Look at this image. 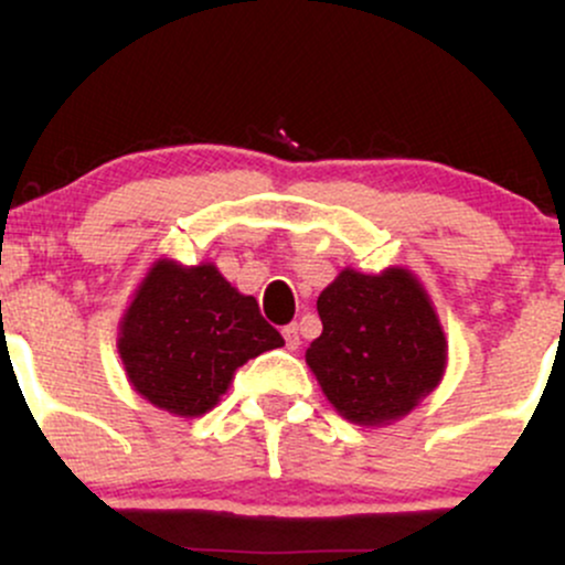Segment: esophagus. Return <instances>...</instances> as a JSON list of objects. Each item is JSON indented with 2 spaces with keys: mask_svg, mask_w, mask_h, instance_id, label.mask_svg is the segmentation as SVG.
Segmentation results:
<instances>
[{
  "mask_svg": "<svg viewBox=\"0 0 565 565\" xmlns=\"http://www.w3.org/2000/svg\"><path fill=\"white\" fill-rule=\"evenodd\" d=\"M281 334H284V340H287L289 350L300 348V329H297V323H287V327L281 329Z\"/></svg>",
  "mask_w": 565,
  "mask_h": 565,
  "instance_id": "obj_1",
  "label": "esophagus"
}]
</instances>
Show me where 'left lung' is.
Instances as JSON below:
<instances>
[{"label": "left lung", "mask_w": 565, "mask_h": 565, "mask_svg": "<svg viewBox=\"0 0 565 565\" xmlns=\"http://www.w3.org/2000/svg\"><path fill=\"white\" fill-rule=\"evenodd\" d=\"M323 332L305 361L323 395L355 425H391L438 387L446 337L417 276L345 268L319 295Z\"/></svg>", "instance_id": "1"}]
</instances>
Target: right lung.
<instances>
[{
    "instance_id": "1",
    "label": "right lung",
    "mask_w": 565,
    "mask_h": 565,
    "mask_svg": "<svg viewBox=\"0 0 565 565\" xmlns=\"http://www.w3.org/2000/svg\"><path fill=\"white\" fill-rule=\"evenodd\" d=\"M281 345L255 297L231 287L215 265L174 260L153 263L116 342L135 391L178 417L210 412L238 366Z\"/></svg>"
}]
</instances>
